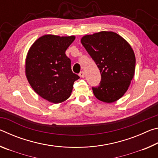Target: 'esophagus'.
<instances>
[{
	"label": "esophagus",
	"mask_w": 158,
	"mask_h": 158,
	"mask_svg": "<svg viewBox=\"0 0 158 158\" xmlns=\"http://www.w3.org/2000/svg\"><path fill=\"white\" fill-rule=\"evenodd\" d=\"M79 77H81V78H84V77H85V73H84V72L81 71V73H80L79 74Z\"/></svg>",
	"instance_id": "esophagus-1"
}]
</instances>
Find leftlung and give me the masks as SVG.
Masks as SVG:
<instances>
[{
  "label": "left lung",
  "instance_id": "1",
  "mask_svg": "<svg viewBox=\"0 0 158 158\" xmlns=\"http://www.w3.org/2000/svg\"><path fill=\"white\" fill-rule=\"evenodd\" d=\"M81 42L101 74L100 85L92 89L94 95L106 103L119 100L135 75L136 59L130 44L112 31L85 35Z\"/></svg>",
  "mask_w": 158,
  "mask_h": 158
}]
</instances>
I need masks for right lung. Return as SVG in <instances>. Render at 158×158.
Segmentation results:
<instances>
[{"label":"right lung","mask_w":158,"mask_h":158,"mask_svg":"<svg viewBox=\"0 0 158 158\" xmlns=\"http://www.w3.org/2000/svg\"><path fill=\"white\" fill-rule=\"evenodd\" d=\"M75 36L44 35L29 49L26 58V78L35 92L50 102H63L71 95L74 82L79 79L71 69L65 51Z\"/></svg>","instance_id":"obj_1"}]
</instances>
